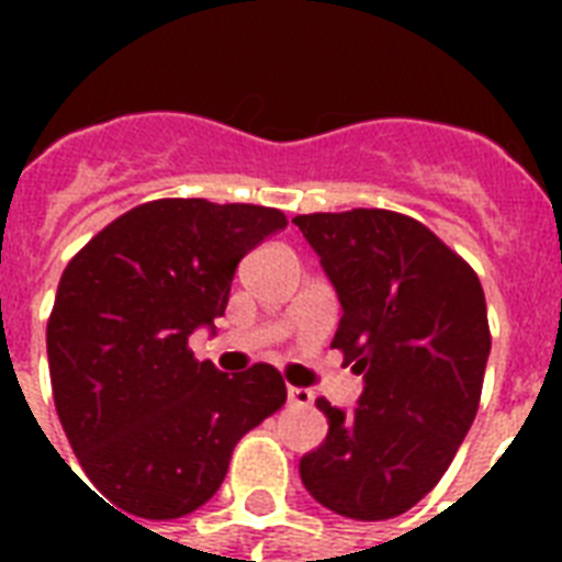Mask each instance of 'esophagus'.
Masks as SVG:
<instances>
[{"instance_id": "esophagus-1", "label": "esophagus", "mask_w": 562, "mask_h": 562, "mask_svg": "<svg viewBox=\"0 0 562 562\" xmlns=\"http://www.w3.org/2000/svg\"><path fill=\"white\" fill-rule=\"evenodd\" d=\"M289 402L291 405H312V391H306V387H289Z\"/></svg>"}]
</instances>
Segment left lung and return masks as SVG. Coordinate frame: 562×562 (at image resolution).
I'll list each match as a JSON object with an SVG mask.
<instances>
[{
  "mask_svg": "<svg viewBox=\"0 0 562 562\" xmlns=\"http://www.w3.org/2000/svg\"><path fill=\"white\" fill-rule=\"evenodd\" d=\"M294 224L341 300L333 347L364 375L356 408L317 400L329 431L300 458V479L347 519H391L431 493L475 419L490 356L484 289L400 212H315Z\"/></svg>",
  "mask_w": 562,
  "mask_h": 562,
  "instance_id": "8db88e82",
  "label": "left lung"
}]
</instances>
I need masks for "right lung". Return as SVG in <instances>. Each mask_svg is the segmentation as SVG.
Returning <instances> with one entry per match:
<instances>
[{"instance_id":"add662e5","label":"right lung","mask_w":562,"mask_h":562,"mask_svg":"<svg viewBox=\"0 0 562 562\" xmlns=\"http://www.w3.org/2000/svg\"><path fill=\"white\" fill-rule=\"evenodd\" d=\"M285 224L271 206L162 198L66 265L46 326L55 408L122 514L180 519L206 505L238 440L285 402L271 364L227 375L187 347L194 329L215 333L238 262Z\"/></svg>"}]
</instances>
